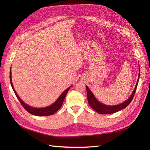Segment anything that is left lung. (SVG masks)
Masks as SVG:
<instances>
[{
    "mask_svg": "<svg viewBox=\"0 0 150 150\" xmlns=\"http://www.w3.org/2000/svg\"><path fill=\"white\" fill-rule=\"evenodd\" d=\"M140 77V73L139 75V78L136 84V86L134 89V90L133 91V93L132 94L131 96L128 98L126 101L124 102L123 103L117 105V106H106V105H104L103 104L100 103V102H98L95 97H94V95L93 93H91V91L90 90V89L88 88V86H86V90H87V95H88V101L89 105L91 106V108L95 110V111H97V113H100V114H111V113H114L115 112H117L121 110H123L124 108H126L127 106H128L129 103H131V101L132 100L133 97H134V95L135 93V91L137 90V87L138 85V82H139V79Z\"/></svg>",
    "mask_w": 150,
    "mask_h": 150,
    "instance_id": "obj_1",
    "label": "left lung"
}]
</instances>
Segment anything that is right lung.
<instances>
[{
  "instance_id": "right-lung-1",
  "label": "right lung",
  "mask_w": 150,
  "mask_h": 150,
  "mask_svg": "<svg viewBox=\"0 0 150 150\" xmlns=\"http://www.w3.org/2000/svg\"><path fill=\"white\" fill-rule=\"evenodd\" d=\"M11 74V70H10V75H9V78H10V82H11V87L13 88V91H14V93H15V95L17 96L19 102H20L21 104H22V106L24 107V109L26 110L28 113L32 114V115H33L47 116V115H53V113H55L56 111H58L60 108H61L62 103H63V101L65 98L66 95L70 88H68V89H66V90L64 91L61 95H60V96L59 97L58 99L56 100V102H55V103H54L52 105H51V106H50L48 107H46V108H33V107L28 106V105L25 104L24 102L21 99V98L18 96L17 93H16L15 90H14L13 86Z\"/></svg>"
}]
</instances>
